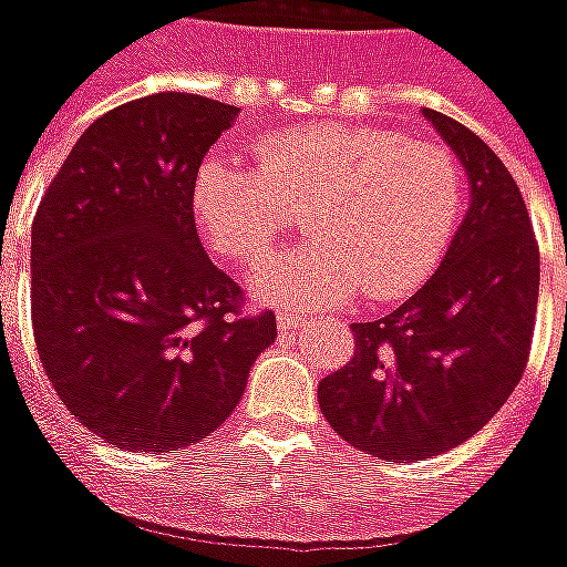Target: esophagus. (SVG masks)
<instances>
[{"label": "esophagus", "instance_id": "esophagus-1", "mask_svg": "<svg viewBox=\"0 0 567 567\" xmlns=\"http://www.w3.org/2000/svg\"><path fill=\"white\" fill-rule=\"evenodd\" d=\"M308 323V317L305 313H278V329L280 332H292V329H299V326Z\"/></svg>", "mask_w": 567, "mask_h": 567}]
</instances>
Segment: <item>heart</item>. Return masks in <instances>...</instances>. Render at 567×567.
Here are the masks:
<instances>
[{
	"label": "heart",
	"instance_id": "1",
	"mask_svg": "<svg viewBox=\"0 0 567 567\" xmlns=\"http://www.w3.org/2000/svg\"><path fill=\"white\" fill-rule=\"evenodd\" d=\"M256 168L208 153L193 175V217L210 250L254 268L311 208L313 244L256 271L254 292L299 308L357 296L404 299L441 262L462 205V175L447 147L395 132L317 123L254 144Z\"/></svg>",
	"mask_w": 567,
	"mask_h": 567
}]
</instances>
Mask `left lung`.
Returning a JSON list of instances; mask_svg holds the SVG:
<instances>
[{"instance_id":"left-lung-1","label":"left lung","mask_w":567,"mask_h":567,"mask_svg":"<svg viewBox=\"0 0 567 567\" xmlns=\"http://www.w3.org/2000/svg\"><path fill=\"white\" fill-rule=\"evenodd\" d=\"M468 177V210L441 266L374 323H353L350 365L320 380L317 402L350 447L420 462L489 423L523 378L540 256L519 187L481 135L423 109Z\"/></svg>"}]
</instances>
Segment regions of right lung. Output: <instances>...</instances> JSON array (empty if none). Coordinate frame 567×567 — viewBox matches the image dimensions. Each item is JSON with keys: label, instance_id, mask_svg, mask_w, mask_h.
<instances>
[{"label": "right lung", "instance_id": "add662e5", "mask_svg": "<svg viewBox=\"0 0 567 567\" xmlns=\"http://www.w3.org/2000/svg\"><path fill=\"white\" fill-rule=\"evenodd\" d=\"M238 109L153 93L90 123L32 223V329L81 425L132 453L196 444L241 402L275 313L205 254L193 175Z\"/></svg>", "mask_w": 567, "mask_h": 567}]
</instances>
